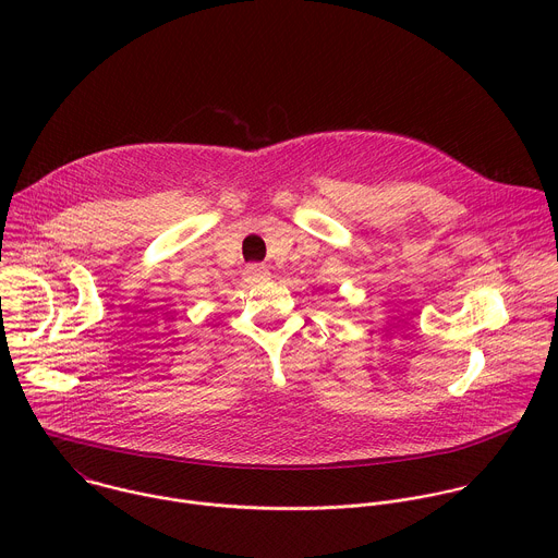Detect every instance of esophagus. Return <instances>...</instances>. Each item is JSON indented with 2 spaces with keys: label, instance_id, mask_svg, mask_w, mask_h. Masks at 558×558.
<instances>
[{
  "label": "esophagus",
  "instance_id": "esophagus-1",
  "mask_svg": "<svg viewBox=\"0 0 558 558\" xmlns=\"http://www.w3.org/2000/svg\"><path fill=\"white\" fill-rule=\"evenodd\" d=\"M245 278L250 282H265V280H269V271L265 267H247Z\"/></svg>",
  "mask_w": 558,
  "mask_h": 558
}]
</instances>
